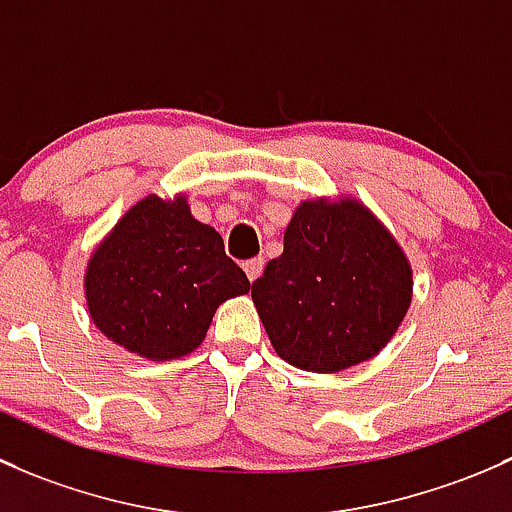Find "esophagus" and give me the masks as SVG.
I'll return each instance as SVG.
<instances>
[{"mask_svg":"<svg viewBox=\"0 0 512 512\" xmlns=\"http://www.w3.org/2000/svg\"><path fill=\"white\" fill-rule=\"evenodd\" d=\"M244 271H246V276H249V281L254 283L263 271V258L256 256V258H249V261H244Z\"/></svg>","mask_w":512,"mask_h":512,"instance_id":"obj_1","label":"esophagus"}]
</instances>
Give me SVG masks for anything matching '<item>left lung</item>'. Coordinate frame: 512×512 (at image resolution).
<instances>
[{
  "instance_id": "1",
  "label": "left lung",
  "mask_w": 512,
  "mask_h": 512,
  "mask_svg": "<svg viewBox=\"0 0 512 512\" xmlns=\"http://www.w3.org/2000/svg\"><path fill=\"white\" fill-rule=\"evenodd\" d=\"M412 293L407 254L352 194L303 199L283 234V254L251 286L276 355L320 374L379 355Z\"/></svg>"
}]
</instances>
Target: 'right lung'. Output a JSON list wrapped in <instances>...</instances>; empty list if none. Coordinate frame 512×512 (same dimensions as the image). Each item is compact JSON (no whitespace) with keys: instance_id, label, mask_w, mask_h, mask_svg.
Masks as SVG:
<instances>
[{"instance_id":"1","label":"right lung","mask_w":512,"mask_h":512,"mask_svg":"<svg viewBox=\"0 0 512 512\" xmlns=\"http://www.w3.org/2000/svg\"><path fill=\"white\" fill-rule=\"evenodd\" d=\"M249 291L219 231L192 217L182 192L135 202L93 249L83 273L93 325L150 362L197 350L219 305Z\"/></svg>"}]
</instances>
